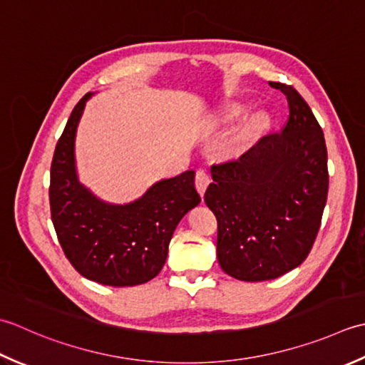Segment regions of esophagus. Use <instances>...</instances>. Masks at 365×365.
<instances>
[{"mask_svg":"<svg viewBox=\"0 0 365 365\" xmlns=\"http://www.w3.org/2000/svg\"><path fill=\"white\" fill-rule=\"evenodd\" d=\"M207 184H210V175H207L205 170H198L197 175H195V187L198 190L200 195H205V190L207 187Z\"/></svg>","mask_w":365,"mask_h":365,"instance_id":"1","label":"esophagus"}]
</instances>
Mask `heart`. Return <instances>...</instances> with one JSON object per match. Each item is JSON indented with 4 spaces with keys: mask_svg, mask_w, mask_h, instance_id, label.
Returning a JSON list of instances; mask_svg holds the SVG:
<instances>
[{
    "mask_svg": "<svg viewBox=\"0 0 365 365\" xmlns=\"http://www.w3.org/2000/svg\"><path fill=\"white\" fill-rule=\"evenodd\" d=\"M252 107L245 102H235L230 103L222 111V120L227 123H237V121H244L245 118H249ZM271 124V118L266 111H257V113L252 115L247 121H245V128L242 130V135L240 140L236 141V150H241L249 141L254 138L257 133L263 132L267 125Z\"/></svg>",
    "mask_w": 365,
    "mask_h": 365,
    "instance_id": "obj_1",
    "label": "heart"
}]
</instances>
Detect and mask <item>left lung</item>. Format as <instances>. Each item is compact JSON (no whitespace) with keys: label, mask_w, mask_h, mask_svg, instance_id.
<instances>
[{"label":"left lung","mask_w":365,"mask_h":365,"mask_svg":"<svg viewBox=\"0 0 365 365\" xmlns=\"http://www.w3.org/2000/svg\"><path fill=\"white\" fill-rule=\"evenodd\" d=\"M269 85L287 96L284 130L263 137L240 159L212 165L205 193L219 224V264L244 282L277 279L307 258L329 187L317 118L294 88Z\"/></svg>","instance_id":"8db88e82"}]
</instances>
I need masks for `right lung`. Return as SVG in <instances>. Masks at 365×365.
I'll use <instances>...</instances> for the list:
<instances>
[{"mask_svg":"<svg viewBox=\"0 0 365 365\" xmlns=\"http://www.w3.org/2000/svg\"><path fill=\"white\" fill-rule=\"evenodd\" d=\"M88 93L72 110L50 170V210L58 241L81 276L110 287L154 279L165 264L168 244L181 219L202 198L195 172L154 182L128 203H111L80 182L76 137Z\"/></svg>","mask_w":365,"mask_h":365,"instance_id":"add662e5","label":"right lung"}]
</instances>
